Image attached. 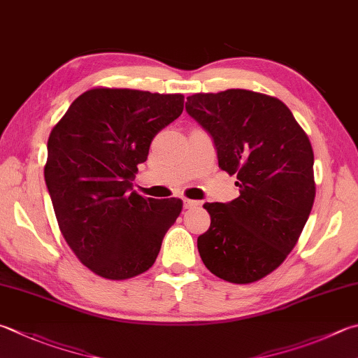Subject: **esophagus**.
<instances>
[{"instance_id":"34e87169","label":"esophagus","mask_w":358,"mask_h":358,"mask_svg":"<svg viewBox=\"0 0 358 358\" xmlns=\"http://www.w3.org/2000/svg\"><path fill=\"white\" fill-rule=\"evenodd\" d=\"M201 204L199 201H194V199H184V207L185 208H194Z\"/></svg>"}]
</instances>
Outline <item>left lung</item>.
<instances>
[{
  "mask_svg": "<svg viewBox=\"0 0 358 358\" xmlns=\"http://www.w3.org/2000/svg\"><path fill=\"white\" fill-rule=\"evenodd\" d=\"M185 109L210 134L220 168L237 174L240 187L227 204H204L210 227L198 237L201 259L222 280H260L293 251L312 212L310 140L280 99L257 92L196 93Z\"/></svg>",
  "mask_w": 358,
  "mask_h": 358,
  "instance_id": "left-lung-1",
  "label": "left lung"
}]
</instances>
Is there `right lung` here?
<instances>
[{
  "label": "right lung",
  "mask_w": 358,
  "mask_h": 358,
  "mask_svg": "<svg viewBox=\"0 0 358 358\" xmlns=\"http://www.w3.org/2000/svg\"><path fill=\"white\" fill-rule=\"evenodd\" d=\"M184 110V95L106 89L73 101L48 138L45 182L65 241L95 274L124 280L156 262L182 210L143 198L132 180L152 138Z\"/></svg>",
  "instance_id": "obj_1"
}]
</instances>
